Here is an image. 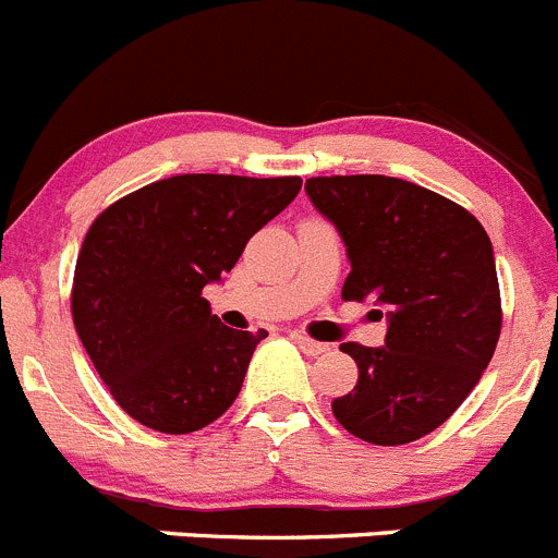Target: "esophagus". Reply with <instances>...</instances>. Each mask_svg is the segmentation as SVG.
Returning a JSON list of instances; mask_svg holds the SVG:
<instances>
[{
  "instance_id": "34e87169",
  "label": "esophagus",
  "mask_w": 558,
  "mask_h": 558,
  "mask_svg": "<svg viewBox=\"0 0 558 558\" xmlns=\"http://www.w3.org/2000/svg\"><path fill=\"white\" fill-rule=\"evenodd\" d=\"M291 338H294V343L305 352V355H322V352H327V343L314 341V338H308V336H300V332H294Z\"/></svg>"
}]
</instances>
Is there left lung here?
Returning a JSON list of instances; mask_svg holds the SVG:
<instances>
[{"instance_id": "left-lung-1", "label": "left lung", "mask_w": 558, "mask_h": 558, "mask_svg": "<svg viewBox=\"0 0 558 558\" xmlns=\"http://www.w3.org/2000/svg\"><path fill=\"white\" fill-rule=\"evenodd\" d=\"M305 192L347 247L343 296L388 322L383 347L341 343L357 385L332 399V415L366 444H413L465 402L496 352L490 236L471 211L402 179L325 175Z\"/></svg>"}]
</instances>
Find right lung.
<instances>
[{
    "mask_svg": "<svg viewBox=\"0 0 558 558\" xmlns=\"http://www.w3.org/2000/svg\"><path fill=\"white\" fill-rule=\"evenodd\" d=\"M303 181L186 173L101 211L76 258L71 314L114 402L134 421L186 435L220 418L267 330L222 325L201 291Z\"/></svg>",
    "mask_w": 558,
    "mask_h": 558,
    "instance_id": "obj_1",
    "label": "right lung"
}]
</instances>
